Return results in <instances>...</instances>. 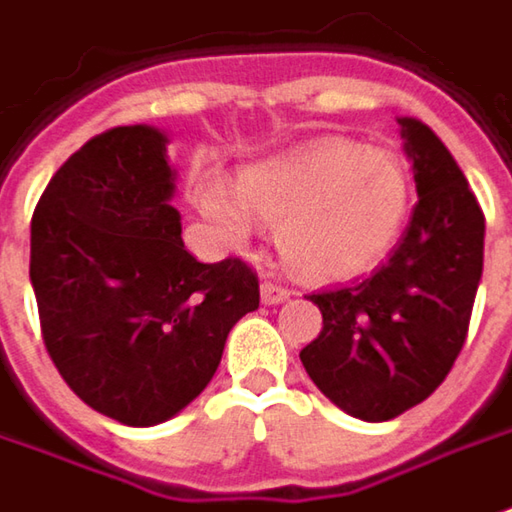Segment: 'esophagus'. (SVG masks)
I'll list each match as a JSON object with an SVG mask.
<instances>
[{"instance_id":"34e87169","label":"esophagus","mask_w":512,"mask_h":512,"mask_svg":"<svg viewBox=\"0 0 512 512\" xmlns=\"http://www.w3.org/2000/svg\"><path fill=\"white\" fill-rule=\"evenodd\" d=\"M259 296H262V305H282L290 299V290L282 285H273V282H262Z\"/></svg>"}]
</instances>
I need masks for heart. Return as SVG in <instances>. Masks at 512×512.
<instances>
[{
  "instance_id": "1",
  "label": "heart",
  "mask_w": 512,
  "mask_h": 512,
  "mask_svg": "<svg viewBox=\"0 0 512 512\" xmlns=\"http://www.w3.org/2000/svg\"><path fill=\"white\" fill-rule=\"evenodd\" d=\"M413 185L384 148L325 139L282 159L256 162L230 187L219 173L196 185V207L230 247L247 245L253 216L276 225V245L310 279H350L399 242Z\"/></svg>"
}]
</instances>
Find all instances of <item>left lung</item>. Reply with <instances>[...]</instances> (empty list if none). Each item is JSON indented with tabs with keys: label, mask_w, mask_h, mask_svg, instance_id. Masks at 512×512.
Masks as SVG:
<instances>
[{
	"label": "left lung",
	"mask_w": 512,
	"mask_h": 512,
	"mask_svg": "<svg viewBox=\"0 0 512 512\" xmlns=\"http://www.w3.org/2000/svg\"><path fill=\"white\" fill-rule=\"evenodd\" d=\"M419 205L382 267L307 296L322 333L299 353L307 376L353 419L387 422L424 402L462 350L484 265V216L444 142L399 116Z\"/></svg>",
	"instance_id": "obj_1"
}]
</instances>
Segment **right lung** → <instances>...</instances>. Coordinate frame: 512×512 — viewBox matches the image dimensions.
<instances>
[{
    "instance_id": "obj_1",
    "label": "right lung",
    "mask_w": 512,
    "mask_h": 512,
    "mask_svg": "<svg viewBox=\"0 0 512 512\" xmlns=\"http://www.w3.org/2000/svg\"><path fill=\"white\" fill-rule=\"evenodd\" d=\"M168 145L153 125L90 139L30 222L50 359L82 402L128 427L182 413L213 379L227 333L259 307L250 267L202 265L185 250Z\"/></svg>"
}]
</instances>
